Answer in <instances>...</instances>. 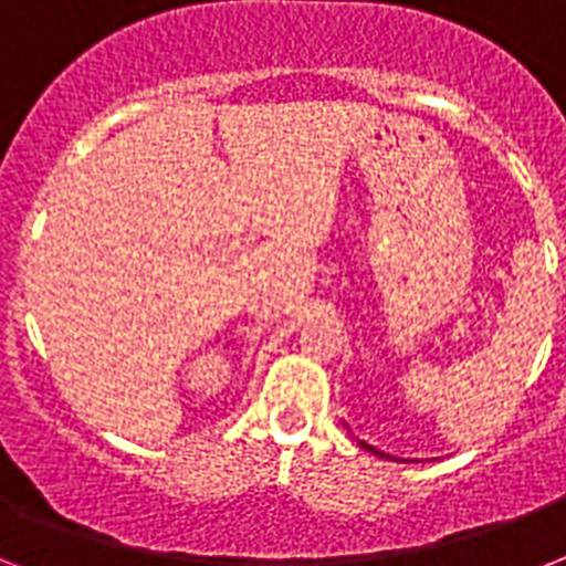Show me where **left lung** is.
<instances>
[{
  "mask_svg": "<svg viewBox=\"0 0 566 566\" xmlns=\"http://www.w3.org/2000/svg\"><path fill=\"white\" fill-rule=\"evenodd\" d=\"M358 443H361V447L367 449V452H373V455H378V458H390V455H385V452H378L376 447H370V443H364V440H358ZM394 461H396V458H394Z\"/></svg>",
  "mask_w": 566,
  "mask_h": 566,
  "instance_id": "1",
  "label": "left lung"
}]
</instances>
